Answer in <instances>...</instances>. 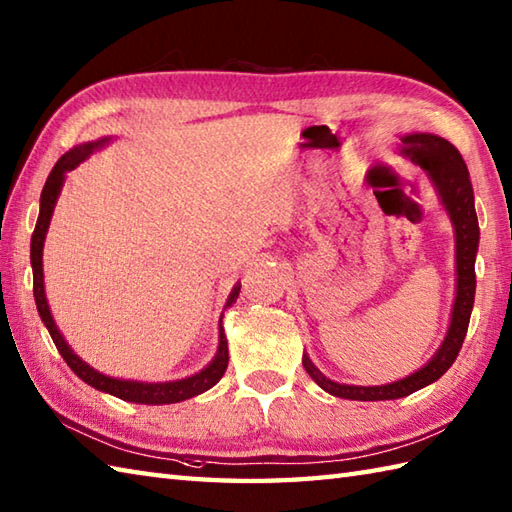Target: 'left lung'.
Returning <instances> with one entry per match:
<instances>
[{
  "instance_id": "left-lung-1",
  "label": "left lung",
  "mask_w": 512,
  "mask_h": 512,
  "mask_svg": "<svg viewBox=\"0 0 512 512\" xmlns=\"http://www.w3.org/2000/svg\"><path fill=\"white\" fill-rule=\"evenodd\" d=\"M402 154L411 158L424 171L429 173L433 184L440 191V198L447 206L451 222L455 226V262H458V295L451 314V328L444 339L438 354L431 361L402 380L380 387H356V385H339L334 380L325 378L317 367L312 365L308 354H303V367L310 378L321 389L336 398L347 400H396L409 396L413 391L431 385L438 380L458 358L466 330H469L471 310L475 301V255L480 244V226H477L473 184L466 162L449 140L433 134H409L400 138Z\"/></svg>"
}]
</instances>
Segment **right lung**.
Returning <instances> with one entry per match:
<instances>
[{
  "label": "right lung",
  "instance_id": "obj_1",
  "mask_svg": "<svg viewBox=\"0 0 512 512\" xmlns=\"http://www.w3.org/2000/svg\"><path fill=\"white\" fill-rule=\"evenodd\" d=\"M107 143V138L103 140H96V143H88V145H81V147H74L68 154H63L57 165L52 167L50 176L43 184V191H41V209H39V220L35 226V233H32V242H30V264H32V292H35V303H37V310H39V317L41 321L46 323V328L52 336L54 345H57L59 354L63 356V361L70 365L72 372L79 376L85 383L92 385L94 389H101L107 391V394H112L121 400L127 402H140V405H169V402H180V400H187L202 394V391L211 389L217 380H220L226 372L228 367V343H226V336L224 330L220 325V347H217V354L213 358V363L202 369L200 374H195L191 378H184V380H176V383H134V380H118V378H110V376H103L99 372H94L90 365H85L79 356H76L68 343L63 341V336L59 334L57 325H54V319L50 314L48 308V301H46V290H43V264H41V257H43V239H46L48 233V226H50V217L54 211V204H57L59 198V191L63 187V180H65V173L72 171L74 167H79L81 162L88 158L94 149H99ZM239 297V286L233 288V295L228 299L226 306H231L235 303V299Z\"/></svg>",
  "mask_w": 512,
  "mask_h": 512
}]
</instances>
